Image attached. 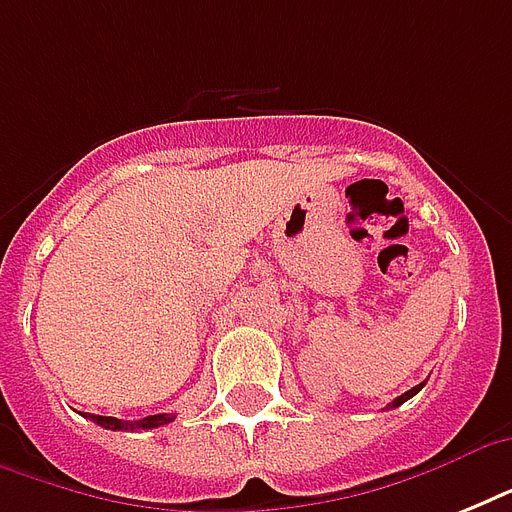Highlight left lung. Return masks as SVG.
Listing matches in <instances>:
<instances>
[{
    "label": "left lung",
    "mask_w": 512,
    "mask_h": 512,
    "mask_svg": "<svg viewBox=\"0 0 512 512\" xmlns=\"http://www.w3.org/2000/svg\"><path fill=\"white\" fill-rule=\"evenodd\" d=\"M422 385H425V382H422ZM422 385H414L412 390H406L404 396H398L396 401H393V404H390V409H396V406H401V404H404V401H409V398H412L414 393H420V390H422Z\"/></svg>",
    "instance_id": "8db88e82"
}]
</instances>
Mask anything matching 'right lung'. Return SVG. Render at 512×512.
I'll return each mask as SVG.
<instances>
[{
	"instance_id": "1",
	"label": "right lung",
	"mask_w": 512,
	"mask_h": 512,
	"mask_svg": "<svg viewBox=\"0 0 512 512\" xmlns=\"http://www.w3.org/2000/svg\"><path fill=\"white\" fill-rule=\"evenodd\" d=\"M92 422H98L100 428L108 430H151L159 428V425H167V422L175 420V414H151V417H143V420L127 422V420H116V417H100V414H90Z\"/></svg>"
}]
</instances>
